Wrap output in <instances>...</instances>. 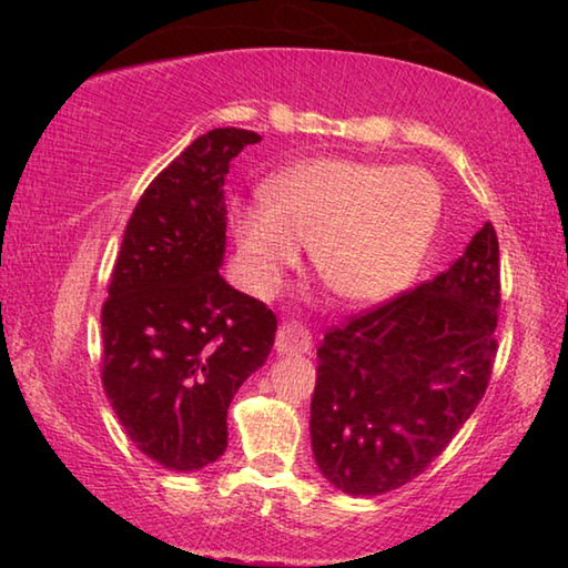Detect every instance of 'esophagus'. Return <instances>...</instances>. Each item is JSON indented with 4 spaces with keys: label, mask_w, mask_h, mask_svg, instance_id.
Wrapping results in <instances>:
<instances>
[{
    "label": "esophagus",
    "mask_w": 568,
    "mask_h": 568,
    "mask_svg": "<svg viewBox=\"0 0 568 568\" xmlns=\"http://www.w3.org/2000/svg\"><path fill=\"white\" fill-rule=\"evenodd\" d=\"M275 351L281 355H297L313 351V335L301 323H283L275 338Z\"/></svg>",
    "instance_id": "1"
}]
</instances>
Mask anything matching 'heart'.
Segmentation results:
<instances>
[{
  "mask_svg": "<svg viewBox=\"0 0 568 568\" xmlns=\"http://www.w3.org/2000/svg\"><path fill=\"white\" fill-rule=\"evenodd\" d=\"M263 197L230 213L247 283L273 295L305 245L323 285L353 305L400 293L444 215V187L428 170L353 158L287 168L265 182Z\"/></svg>",
  "mask_w": 568,
  "mask_h": 568,
  "instance_id": "obj_1",
  "label": "heart"
}]
</instances>
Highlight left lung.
<instances>
[{
    "mask_svg": "<svg viewBox=\"0 0 568 568\" xmlns=\"http://www.w3.org/2000/svg\"><path fill=\"white\" fill-rule=\"evenodd\" d=\"M498 305V237L486 223L446 273L325 333L311 440L335 488L381 496L444 454L488 388Z\"/></svg>",
    "mask_w": 568,
    "mask_h": 568,
    "instance_id": "1",
    "label": "left lung"
}]
</instances>
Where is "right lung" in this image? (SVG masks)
<instances>
[{"label":"right lung","instance_id":"1","mask_svg":"<svg viewBox=\"0 0 568 568\" xmlns=\"http://www.w3.org/2000/svg\"><path fill=\"white\" fill-rule=\"evenodd\" d=\"M261 134L217 128L187 145L134 205L102 305V386L124 434L172 470L227 448V406L267 361L271 307L220 275L230 160Z\"/></svg>","mask_w":568,"mask_h":568}]
</instances>
